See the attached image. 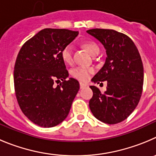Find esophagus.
Wrapping results in <instances>:
<instances>
[{"label":"esophagus","mask_w":156,"mask_h":156,"mask_svg":"<svg viewBox=\"0 0 156 156\" xmlns=\"http://www.w3.org/2000/svg\"><path fill=\"white\" fill-rule=\"evenodd\" d=\"M85 86H86V85H85V84L82 83V82H80V88H83L84 87H85Z\"/></svg>","instance_id":"34e87169"}]
</instances>
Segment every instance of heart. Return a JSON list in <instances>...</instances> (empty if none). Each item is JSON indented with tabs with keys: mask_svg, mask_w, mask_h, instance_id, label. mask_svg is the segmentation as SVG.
Segmentation results:
<instances>
[{
	"mask_svg": "<svg viewBox=\"0 0 156 156\" xmlns=\"http://www.w3.org/2000/svg\"><path fill=\"white\" fill-rule=\"evenodd\" d=\"M84 47H85L90 54L95 56L99 54V48L96 43L92 41H85L84 43ZM61 57L63 61L65 63L70 64L72 61V47L71 45H67L61 50ZM94 69L89 67H85V66H80L74 68L71 71V74L75 78L80 80V81H86L89 78L90 75L93 73Z\"/></svg>",
	"mask_w": 156,
	"mask_h": 156,
	"instance_id": "b5f03b06",
	"label": "heart"
}]
</instances>
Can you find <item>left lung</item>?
<instances>
[{"label": "left lung", "mask_w": 156, "mask_h": 156, "mask_svg": "<svg viewBox=\"0 0 156 156\" xmlns=\"http://www.w3.org/2000/svg\"><path fill=\"white\" fill-rule=\"evenodd\" d=\"M96 38L106 50L104 65L92 78L99 84L107 81V88L93 92L89 108L95 118L108 124L127 119L141 99L144 82V68L138 50L130 37L113 29H93L87 31Z\"/></svg>", "instance_id": "8db88e82"}]
</instances>
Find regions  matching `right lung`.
Listing matches in <instances>:
<instances>
[{
  "instance_id": "add662e5",
  "label": "right lung",
  "mask_w": 156,
  "mask_h": 156,
  "mask_svg": "<svg viewBox=\"0 0 156 156\" xmlns=\"http://www.w3.org/2000/svg\"><path fill=\"white\" fill-rule=\"evenodd\" d=\"M78 35V31L44 29L24 43L17 56V101L25 116L40 127H54L65 120L79 90L76 79L66 80L69 75L61 54Z\"/></svg>"
}]
</instances>
